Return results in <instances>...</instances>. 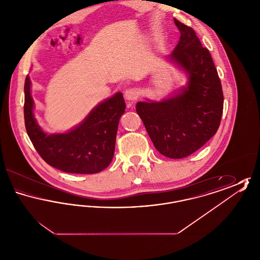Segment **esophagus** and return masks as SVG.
I'll return each mask as SVG.
<instances>
[{"label": "esophagus", "instance_id": "obj_1", "mask_svg": "<svg viewBox=\"0 0 260 260\" xmlns=\"http://www.w3.org/2000/svg\"><path fill=\"white\" fill-rule=\"evenodd\" d=\"M138 90L136 89V87H129L127 89H125L124 91V98L127 100H136L138 98Z\"/></svg>", "mask_w": 260, "mask_h": 260}]
</instances>
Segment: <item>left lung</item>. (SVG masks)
<instances>
[{"label":"left lung","mask_w":260,"mask_h":260,"mask_svg":"<svg viewBox=\"0 0 260 260\" xmlns=\"http://www.w3.org/2000/svg\"><path fill=\"white\" fill-rule=\"evenodd\" d=\"M173 20L180 38L171 58L189 74L188 86L161 102H137L136 112L161 155L182 159L216 134L224 99L210 51L202 46L193 28Z\"/></svg>","instance_id":"left-lung-1"}]
</instances>
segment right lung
Instances as JSON below:
<instances>
[{
	"instance_id": "add662e5",
	"label": "right lung",
	"mask_w": 260,
	"mask_h": 260,
	"mask_svg": "<svg viewBox=\"0 0 260 260\" xmlns=\"http://www.w3.org/2000/svg\"><path fill=\"white\" fill-rule=\"evenodd\" d=\"M30 79L24 84V121L27 135L42 159L51 167L69 173L91 174L111 162L118 124L125 103L121 92L94 108L87 119L67 134L47 135L33 115Z\"/></svg>"
}]
</instances>
